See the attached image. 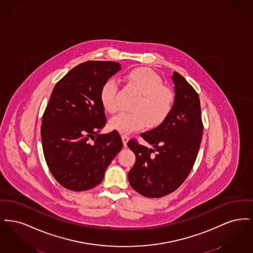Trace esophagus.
<instances>
[{
  "instance_id": "esophagus-1",
  "label": "esophagus",
  "mask_w": 253,
  "mask_h": 253,
  "mask_svg": "<svg viewBox=\"0 0 253 253\" xmlns=\"http://www.w3.org/2000/svg\"><path fill=\"white\" fill-rule=\"evenodd\" d=\"M121 138H122V141H123V145H124V147H126V146H127V143H128V141H129V136H128L127 134H122V135H121Z\"/></svg>"
}]
</instances>
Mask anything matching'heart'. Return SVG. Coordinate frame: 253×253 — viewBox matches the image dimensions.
Masks as SVG:
<instances>
[{"label": "heart", "mask_w": 253, "mask_h": 253, "mask_svg": "<svg viewBox=\"0 0 253 253\" xmlns=\"http://www.w3.org/2000/svg\"><path fill=\"white\" fill-rule=\"evenodd\" d=\"M125 81L139 96L132 105L133 112H122L111 119L110 127L113 130L129 133L143 128L146 122L149 127H154L166 120L173 106L174 97L157 73L149 68H136L126 74ZM99 96L107 112L113 114L118 110V84L114 79L103 84Z\"/></svg>", "instance_id": "b5f03b06"}]
</instances>
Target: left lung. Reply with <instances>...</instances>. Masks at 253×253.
Segmentation results:
<instances>
[{
	"mask_svg": "<svg viewBox=\"0 0 253 253\" xmlns=\"http://www.w3.org/2000/svg\"><path fill=\"white\" fill-rule=\"evenodd\" d=\"M174 102L166 120L157 128L140 133L148 146L134 139L128 147L135 163L128 179L132 189L157 198L174 192L187 178L197 157L203 133L199 96L180 74L171 76Z\"/></svg>",
	"mask_w": 253,
	"mask_h": 253,
	"instance_id": "1",
	"label": "left lung"
}]
</instances>
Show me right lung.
I'll use <instances>...</instances> for the list:
<instances>
[{"label": "right lung", "mask_w": 253, "mask_h": 253, "mask_svg": "<svg viewBox=\"0 0 253 253\" xmlns=\"http://www.w3.org/2000/svg\"><path fill=\"white\" fill-rule=\"evenodd\" d=\"M121 69L115 61H86L53 89L42 117V142L51 173L67 190L83 192L97 186L123 147L117 131L99 133L106 124L100 89Z\"/></svg>", "instance_id": "obj_1"}]
</instances>
